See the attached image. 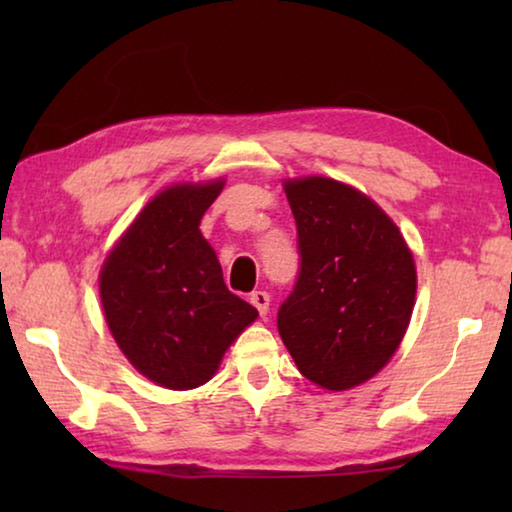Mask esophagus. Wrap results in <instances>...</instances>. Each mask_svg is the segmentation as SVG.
I'll return each mask as SVG.
<instances>
[{"mask_svg": "<svg viewBox=\"0 0 512 512\" xmlns=\"http://www.w3.org/2000/svg\"><path fill=\"white\" fill-rule=\"evenodd\" d=\"M250 302H253V307L259 311V316H266L268 305H271V296H268L266 291H253L250 293Z\"/></svg>", "mask_w": 512, "mask_h": 512, "instance_id": "34e87169", "label": "esophagus"}]
</instances>
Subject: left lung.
<instances>
[{"label": "left lung", "mask_w": 512, "mask_h": 512, "mask_svg": "<svg viewBox=\"0 0 512 512\" xmlns=\"http://www.w3.org/2000/svg\"><path fill=\"white\" fill-rule=\"evenodd\" d=\"M298 228L300 273L277 311L298 370L348 391L386 366L409 327L415 262L402 232L366 194L339 180L284 183Z\"/></svg>", "instance_id": "obj_1"}]
</instances>
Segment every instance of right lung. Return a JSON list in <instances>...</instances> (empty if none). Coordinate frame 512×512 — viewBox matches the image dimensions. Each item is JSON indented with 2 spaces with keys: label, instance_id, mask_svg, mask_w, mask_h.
Masks as SVG:
<instances>
[{
  "label": "right lung",
  "instance_id": "right-lung-1",
  "mask_svg": "<svg viewBox=\"0 0 512 512\" xmlns=\"http://www.w3.org/2000/svg\"><path fill=\"white\" fill-rule=\"evenodd\" d=\"M225 180L180 183L153 196L110 250L99 275L103 314L119 350L171 391L210 381L225 350L257 318L228 291L198 230Z\"/></svg>",
  "mask_w": 512,
  "mask_h": 512
}]
</instances>
